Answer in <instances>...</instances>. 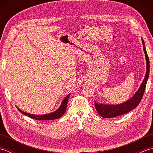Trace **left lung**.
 I'll return each instance as SVG.
<instances>
[{
    "label": "left lung",
    "mask_w": 153,
    "mask_h": 153,
    "mask_svg": "<svg viewBox=\"0 0 153 153\" xmlns=\"http://www.w3.org/2000/svg\"><path fill=\"white\" fill-rule=\"evenodd\" d=\"M143 45V49L145 54L146 61H147V72H146L145 77L141 87H139L137 92L135 94V95L129 99L128 101L121 105H102V104H97L95 102V106L97 112L99 114L104 117V118H114L116 116H119L124 114L131 111L138 106L139 102H141L142 97L145 93L146 85H147V79L149 78V70H150V64H149V59L147 53V51L145 48V43L142 39Z\"/></svg>",
    "instance_id": "8db88e82"
}]
</instances>
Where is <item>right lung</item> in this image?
<instances>
[{
  "mask_svg": "<svg viewBox=\"0 0 153 153\" xmlns=\"http://www.w3.org/2000/svg\"><path fill=\"white\" fill-rule=\"evenodd\" d=\"M70 94L66 96V98L64 99L62 101V103L60 106V107L58 108L56 111H55L53 113L48 114H45V115H34L31 114H29L26 112H23L20 109H18V110L20 112H22L23 114L25 116H27L30 117V118L33 119V120H55L57 118H59L62 116L65 112L66 111V106H67V103L68 99H69Z\"/></svg>",
  "mask_w": 153,
  "mask_h": 153,
  "instance_id": "add662e5",
  "label": "right lung"
}]
</instances>
